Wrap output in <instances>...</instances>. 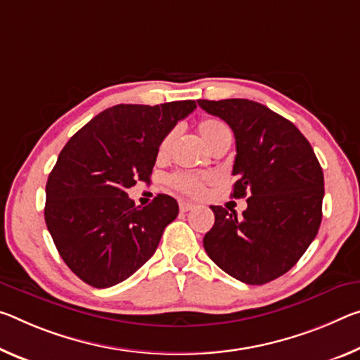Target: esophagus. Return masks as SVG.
I'll use <instances>...</instances> for the list:
<instances>
[{
    "mask_svg": "<svg viewBox=\"0 0 360 360\" xmlns=\"http://www.w3.org/2000/svg\"><path fill=\"white\" fill-rule=\"evenodd\" d=\"M193 207H195V205H193L192 202L179 200V208H181V211H189V210H192Z\"/></svg>",
    "mask_w": 360,
    "mask_h": 360,
    "instance_id": "esophagus-1",
    "label": "esophagus"
}]
</instances>
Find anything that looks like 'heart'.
Returning <instances> with one entry per match:
<instances>
[{
	"instance_id": "1",
	"label": "heart",
	"mask_w": 360,
	"mask_h": 360,
	"mask_svg": "<svg viewBox=\"0 0 360 360\" xmlns=\"http://www.w3.org/2000/svg\"><path fill=\"white\" fill-rule=\"evenodd\" d=\"M198 133H200L203 142L208 147H213L216 142H219L221 139L231 138L229 127L218 118H203L202 122L198 123ZM173 138L174 133H169L165 136L162 142H160L157 150L158 158H165L168 155L171 144H173ZM205 182H207V178L198 176L195 173H189V171H179V173L169 176L171 187H174L176 191L187 193V195L192 197L202 195V192L205 189Z\"/></svg>"
}]
</instances>
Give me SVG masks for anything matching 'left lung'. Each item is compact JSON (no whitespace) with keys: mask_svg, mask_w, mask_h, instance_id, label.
<instances>
[{"mask_svg":"<svg viewBox=\"0 0 360 360\" xmlns=\"http://www.w3.org/2000/svg\"><path fill=\"white\" fill-rule=\"evenodd\" d=\"M236 136L233 198L247 210L211 207L214 224L205 252L222 271L248 285L283 276L316 238L322 221L323 173L312 147L287 118L248 99L198 101Z\"/></svg>","mask_w":360,"mask_h":360,"instance_id":"1","label":"left lung"}]
</instances>
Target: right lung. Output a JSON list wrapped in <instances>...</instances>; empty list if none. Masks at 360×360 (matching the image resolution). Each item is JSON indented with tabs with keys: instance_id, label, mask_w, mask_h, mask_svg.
I'll list each match as a JSON object with an SVG mask.
<instances>
[{
	"instance_id": "1",
	"label": "right lung",
	"mask_w": 360,
	"mask_h": 360,
	"mask_svg": "<svg viewBox=\"0 0 360 360\" xmlns=\"http://www.w3.org/2000/svg\"><path fill=\"white\" fill-rule=\"evenodd\" d=\"M195 107V101L113 105L60 150L46 182L44 221L62 259L91 287L133 276L178 216L173 197L158 193L136 207L127 191L150 182L160 142Z\"/></svg>"
}]
</instances>
